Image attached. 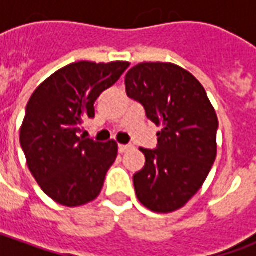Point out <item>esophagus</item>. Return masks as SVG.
Segmentation results:
<instances>
[{
  "label": "esophagus",
  "instance_id": "obj_1",
  "mask_svg": "<svg viewBox=\"0 0 256 256\" xmlns=\"http://www.w3.org/2000/svg\"><path fill=\"white\" fill-rule=\"evenodd\" d=\"M133 150V146L132 145H119V154H126L128 150Z\"/></svg>",
  "mask_w": 256,
  "mask_h": 256
}]
</instances>
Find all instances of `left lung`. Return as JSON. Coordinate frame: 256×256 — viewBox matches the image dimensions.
I'll return each mask as SVG.
<instances>
[{
  "label": "left lung",
  "instance_id": "left-lung-1",
  "mask_svg": "<svg viewBox=\"0 0 256 256\" xmlns=\"http://www.w3.org/2000/svg\"><path fill=\"white\" fill-rule=\"evenodd\" d=\"M126 93L160 126L158 148H140L145 166L133 177L140 203L168 214L203 186L216 158L218 118L203 84L172 63H140L124 78Z\"/></svg>",
  "mask_w": 256,
  "mask_h": 256
}]
</instances>
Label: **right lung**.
Returning <instances> with one entry per match:
<instances>
[{
	"label": "right lung",
	"instance_id": "1",
	"mask_svg": "<svg viewBox=\"0 0 256 256\" xmlns=\"http://www.w3.org/2000/svg\"><path fill=\"white\" fill-rule=\"evenodd\" d=\"M128 62L68 64L31 94L20 128L28 170L49 198L78 207L100 194L118 156L116 141L98 142L80 136L94 116L97 97L118 82Z\"/></svg>",
	"mask_w": 256,
	"mask_h": 256
}]
</instances>
